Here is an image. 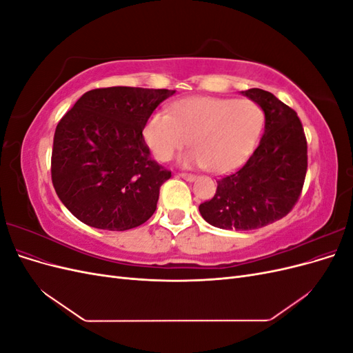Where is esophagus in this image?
<instances>
[{
  "label": "esophagus",
  "instance_id": "obj_1",
  "mask_svg": "<svg viewBox=\"0 0 353 353\" xmlns=\"http://www.w3.org/2000/svg\"><path fill=\"white\" fill-rule=\"evenodd\" d=\"M179 176L185 179V181H188V183H193V181L196 179V175H193V174H179Z\"/></svg>",
  "mask_w": 353,
  "mask_h": 353
}]
</instances>
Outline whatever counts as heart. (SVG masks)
<instances>
[{"mask_svg": "<svg viewBox=\"0 0 353 353\" xmlns=\"http://www.w3.org/2000/svg\"><path fill=\"white\" fill-rule=\"evenodd\" d=\"M263 126L265 112L252 100L188 97L175 103L169 114L148 117L143 137L159 162H169L190 141L193 150L179 163L222 174L252 154Z\"/></svg>", "mask_w": 353, "mask_h": 353, "instance_id": "obj_1", "label": "heart"}]
</instances>
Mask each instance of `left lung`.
Instances as JSON below:
<instances>
[{"label": "left lung", "instance_id": "8db88e82", "mask_svg": "<svg viewBox=\"0 0 353 353\" xmlns=\"http://www.w3.org/2000/svg\"><path fill=\"white\" fill-rule=\"evenodd\" d=\"M241 94L263 109L265 131L248 162L221 178L216 194L199 206L203 219L221 230H256L285 216L301 196L307 168L297 113L268 91Z\"/></svg>", "mask_w": 353, "mask_h": 353}]
</instances>
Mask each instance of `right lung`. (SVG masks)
<instances>
[{
  "instance_id": "1",
  "label": "right lung",
  "mask_w": 353,
  "mask_h": 353,
  "mask_svg": "<svg viewBox=\"0 0 353 353\" xmlns=\"http://www.w3.org/2000/svg\"><path fill=\"white\" fill-rule=\"evenodd\" d=\"M174 90L110 87L85 92L56 128L51 179L73 216L90 227L125 231L157 206L170 172L150 157L148 117Z\"/></svg>"
}]
</instances>
